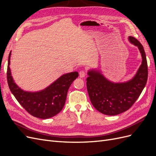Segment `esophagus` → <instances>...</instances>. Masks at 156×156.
Segmentation results:
<instances>
[{
	"mask_svg": "<svg viewBox=\"0 0 156 156\" xmlns=\"http://www.w3.org/2000/svg\"><path fill=\"white\" fill-rule=\"evenodd\" d=\"M85 75H86V73H85V72H84V71H81V72H79V77L81 78L84 77H85Z\"/></svg>",
	"mask_w": 156,
	"mask_h": 156,
	"instance_id": "1",
	"label": "esophagus"
}]
</instances>
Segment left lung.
Listing matches in <instances>:
<instances>
[{
    "label": "left lung",
    "instance_id": "left-lung-1",
    "mask_svg": "<svg viewBox=\"0 0 156 156\" xmlns=\"http://www.w3.org/2000/svg\"><path fill=\"white\" fill-rule=\"evenodd\" d=\"M128 40L137 47L143 59L137 72L131 79L124 83H113L99 70L88 72L87 87L90 100L96 110L106 115H117L128 110L147 82L148 65L143 46L133 37L129 36Z\"/></svg>",
    "mask_w": 156,
    "mask_h": 156
}]
</instances>
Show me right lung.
Here are the masks:
<instances>
[{"label":"right lung","instance_id":"add662e5","mask_svg":"<svg viewBox=\"0 0 156 156\" xmlns=\"http://www.w3.org/2000/svg\"><path fill=\"white\" fill-rule=\"evenodd\" d=\"M11 51L8 56L7 80L10 91L25 109L36 118L47 119L57 115L63 108L68 89L79 76L77 72L60 76L49 87L38 92H27L19 87L12 76L10 65Z\"/></svg>","mask_w":156,"mask_h":156}]
</instances>
